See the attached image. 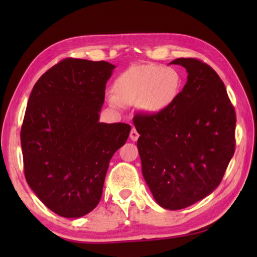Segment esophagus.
Listing matches in <instances>:
<instances>
[{
  "mask_svg": "<svg viewBox=\"0 0 257 257\" xmlns=\"http://www.w3.org/2000/svg\"><path fill=\"white\" fill-rule=\"evenodd\" d=\"M130 138H131L133 142H136L137 139L139 138V134H138V132L136 131V128H134V127L132 128L131 133H130Z\"/></svg>",
  "mask_w": 257,
  "mask_h": 257,
  "instance_id": "esophagus-1",
  "label": "esophagus"
}]
</instances>
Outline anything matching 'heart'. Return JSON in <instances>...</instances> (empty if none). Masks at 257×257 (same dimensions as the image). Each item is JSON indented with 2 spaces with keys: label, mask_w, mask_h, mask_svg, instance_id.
Wrapping results in <instances>:
<instances>
[{
  "label": "heart",
  "mask_w": 257,
  "mask_h": 257,
  "mask_svg": "<svg viewBox=\"0 0 257 257\" xmlns=\"http://www.w3.org/2000/svg\"><path fill=\"white\" fill-rule=\"evenodd\" d=\"M181 77L175 69L163 65H135L122 73L113 84L114 96H108L112 107L137 105L146 112L167 109L178 97Z\"/></svg>",
  "instance_id": "1"
}]
</instances>
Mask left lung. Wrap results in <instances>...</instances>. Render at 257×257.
Listing matches in <instances>:
<instances>
[{"mask_svg": "<svg viewBox=\"0 0 257 257\" xmlns=\"http://www.w3.org/2000/svg\"><path fill=\"white\" fill-rule=\"evenodd\" d=\"M188 81L174 104L157 113H138L134 125L145 180L165 209L189 207L212 193L235 152L236 113L214 69L180 58Z\"/></svg>", "mask_w": 257, "mask_h": 257, "instance_id": "obj_1", "label": "left lung"}]
</instances>
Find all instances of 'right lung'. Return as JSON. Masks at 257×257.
Returning a JSON list of instances; mask_svg holds the SVG:
<instances>
[{
  "label": "right lung",
  "mask_w": 257,
  "mask_h": 257,
  "mask_svg": "<svg viewBox=\"0 0 257 257\" xmlns=\"http://www.w3.org/2000/svg\"><path fill=\"white\" fill-rule=\"evenodd\" d=\"M114 67L64 59L31 92L20 133L25 176L42 203L61 216L80 217L97 206L109 162L130 135L126 123L98 121Z\"/></svg>",
  "instance_id": "obj_1"
}]
</instances>
